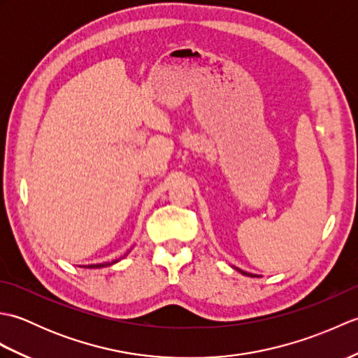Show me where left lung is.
<instances>
[{"label":"left lung","mask_w":358,"mask_h":358,"mask_svg":"<svg viewBox=\"0 0 358 358\" xmlns=\"http://www.w3.org/2000/svg\"><path fill=\"white\" fill-rule=\"evenodd\" d=\"M243 275H248V277H260V275H255V273H249V272H245V271H241V269H238Z\"/></svg>","instance_id":"obj_1"}]
</instances>
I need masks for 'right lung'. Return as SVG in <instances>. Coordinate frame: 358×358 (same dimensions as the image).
Returning a JSON list of instances; mask_svg holds the SVG:
<instances>
[{"label": "right lung", "instance_id": "1", "mask_svg": "<svg viewBox=\"0 0 358 358\" xmlns=\"http://www.w3.org/2000/svg\"><path fill=\"white\" fill-rule=\"evenodd\" d=\"M118 260H115V262H112V263H101V264H90V266H87V268H104V266H110V264H113V263H117Z\"/></svg>", "mask_w": 358, "mask_h": 358}]
</instances>
